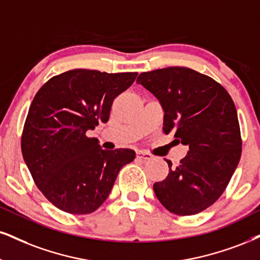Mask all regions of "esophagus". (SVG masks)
<instances>
[{
  "instance_id": "esophagus-1",
  "label": "esophagus",
  "mask_w": 260,
  "mask_h": 260,
  "mask_svg": "<svg viewBox=\"0 0 260 260\" xmlns=\"http://www.w3.org/2000/svg\"><path fill=\"white\" fill-rule=\"evenodd\" d=\"M137 156H139V158H141L142 160H150L153 158V155L150 154V153H148V152H145V150H137Z\"/></svg>"
}]
</instances>
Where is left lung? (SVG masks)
<instances>
[{
	"label": "left lung",
	"instance_id": "obj_1",
	"mask_svg": "<svg viewBox=\"0 0 260 260\" xmlns=\"http://www.w3.org/2000/svg\"><path fill=\"white\" fill-rule=\"evenodd\" d=\"M164 110L165 134L189 146L177 168L153 185L158 200L178 216H191L218 200L241 158L238 112L229 92L211 77L187 67L143 72L137 78Z\"/></svg>",
	"mask_w": 260,
	"mask_h": 260
}]
</instances>
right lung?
Listing matches in <instances>:
<instances>
[{
	"label": "right lung",
	"instance_id": "obj_1",
	"mask_svg": "<svg viewBox=\"0 0 260 260\" xmlns=\"http://www.w3.org/2000/svg\"><path fill=\"white\" fill-rule=\"evenodd\" d=\"M137 72L106 73L77 69L54 76L35 95L21 135L25 164L42 194L63 212L86 214L110 195L133 149L104 150L86 136L107 123L113 100Z\"/></svg>",
	"mask_w": 260,
	"mask_h": 260
}]
</instances>
